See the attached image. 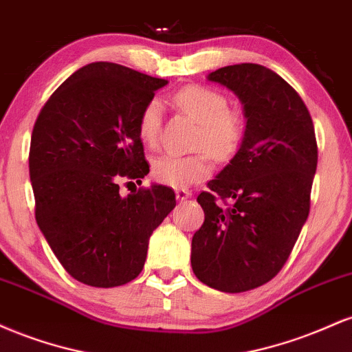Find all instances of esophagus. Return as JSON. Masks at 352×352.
Wrapping results in <instances>:
<instances>
[{"mask_svg": "<svg viewBox=\"0 0 352 352\" xmlns=\"http://www.w3.org/2000/svg\"><path fill=\"white\" fill-rule=\"evenodd\" d=\"M175 197H177V200H179V201H184V200H187V199H190V197H192V192H188V190H185V188H179L175 192Z\"/></svg>", "mask_w": 352, "mask_h": 352, "instance_id": "1", "label": "esophagus"}]
</instances>
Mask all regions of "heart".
Returning a JSON list of instances; mask_svg holds the SVG:
<instances>
[{
	"mask_svg": "<svg viewBox=\"0 0 352 352\" xmlns=\"http://www.w3.org/2000/svg\"><path fill=\"white\" fill-rule=\"evenodd\" d=\"M173 104L199 122L193 148H205L190 155L164 153L153 160L152 173L157 182L173 188H187L205 180L212 172V160H230L245 139V117L236 109L228 107V99L218 89L190 84L173 96ZM162 131V106L151 99L140 109L137 132L148 147L159 144Z\"/></svg>",
	"mask_w": 352,
	"mask_h": 352,
	"instance_id": "obj_1",
	"label": "heart"
}]
</instances>
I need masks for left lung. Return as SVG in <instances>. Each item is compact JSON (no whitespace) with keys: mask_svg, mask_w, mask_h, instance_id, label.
I'll list each match as a JSON object with an SVG mask.
<instances>
[{"mask_svg":"<svg viewBox=\"0 0 352 352\" xmlns=\"http://www.w3.org/2000/svg\"><path fill=\"white\" fill-rule=\"evenodd\" d=\"M208 79L240 98L246 131L197 197L205 221L192 238V270L210 288L241 293L273 280L292 254L309 215L318 144L308 107L276 72L243 63Z\"/></svg>","mask_w":352,"mask_h":352,"instance_id":"obj_1","label":"left lung"}]
</instances>
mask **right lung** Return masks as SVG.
Here are the masks:
<instances>
[{
    "label": "right lung",
    "instance_id": "1",
    "mask_svg": "<svg viewBox=\"0 0 352 352\" xmlns=\"http://www.w3.org/2000/svg\"><path fill=\"white\" fill-rule=\"evenodd\" d=\"M165 84L120 64L91 63L52 92L36 119V221L59 263L84 285L112 288L139 276L148 238L175 207L164 185L119 193V182L140 184L148 173L137 119Z\"/></svg>",
    "mask_w": 352,
    "mask_h": 352
}]
</instances>
